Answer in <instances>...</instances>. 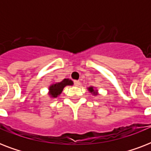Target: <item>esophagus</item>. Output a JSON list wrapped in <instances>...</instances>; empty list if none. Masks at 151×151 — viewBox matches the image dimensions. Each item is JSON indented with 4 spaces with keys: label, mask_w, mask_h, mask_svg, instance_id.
I'll return each mask as SVG.
<instances>
[{
    "label": "esophagus",
    "mask_w": 151,
    "mask_h": 151,
    "mask_svg": "<svg viewBox=\"0 0 151 151\" xmlns=\"http://www.w3.org/2000/svg\"><path fill=\"white\" fill-rule=\"evenodd\" d=\"M81 84L80 81H74V85H76V86H79Z\"/></svg>",
    "instance_id": "obj_1"
}]
</instances>
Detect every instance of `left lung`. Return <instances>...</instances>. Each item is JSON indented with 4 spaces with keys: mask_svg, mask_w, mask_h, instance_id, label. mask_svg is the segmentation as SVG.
I'll return each instance as SVG.
<instances>
[{
    "mask_svg": "<svg viewBox=\"0 0 151 151\" xmlns=\"http://www.w3.org/2000/svg\"><path fill=\"white\" fill-rule=\"evenodd\" d=\"M88 90L93 96H98V94H99V92H98L96 88L93 87V86H90V87L88 88Z\"/></svg>",
    "mask_w": 151,
    "mask_h": 151,
    "instance_id": "obj_1",
    "label": "left lung"
}]
</instances>
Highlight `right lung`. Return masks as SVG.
Returning <instances> with one entry per match:
<instances>
[{
  "instance_id": "1",
  "label": "right lung",
  "mask_w": 151,
  "mask_h": 151,
  "mask_svg": "<svg viewBox=\"0 0 151 151\" xmlns=\"http://www.w3.org/2000/svg\"><path fill=\"white\" fill-rule=\"evenodd\" d=\"M73 81L69 78H65L62 81L59 82H54L51 84L48 87V94L52 99H55L61 94L63 90L67 85H73Z\"/></svg>"
}]
</instances>
